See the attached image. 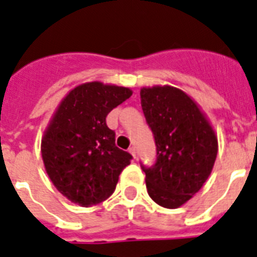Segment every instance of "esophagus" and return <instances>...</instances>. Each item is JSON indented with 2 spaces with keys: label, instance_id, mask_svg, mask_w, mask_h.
<instances>
[{
  "label": "esophagus",
  "instance_id": "34e87169",
  "mask_svg": "<svg viewBox=\"0 0 257 257\" xmlns=\"http://www.w3.org/2000/svg\"><path fill=\"white\" fill-rule=\"evenodd\" d=\"M129 153L132 154L133 157H136V154H137V150H136L135 147H131V148H129Z\"/></svg>",
  "mask_w": 257,
  "mask_h": 257
}]
</instances>
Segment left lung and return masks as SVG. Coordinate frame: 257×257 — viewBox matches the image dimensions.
<instances>
[{
  "label": "left lung",
  "mask_w": 257,
  "mask_h": 257,
  "mask_svg": "<svg viewBox=\"0 0 257 257\" xmlns=\"http://www.w3.org/2000/svg\"><path fill=\"white\" fill-rule=\"evenodd\" d=\"M144 114L154 135L157 161L144 168L149 197L165 208H178L211 174L218 137L197 101L172 85L143 87Z\"/></svg>",
  "instance_id": "obj_1"
}]
</instances>
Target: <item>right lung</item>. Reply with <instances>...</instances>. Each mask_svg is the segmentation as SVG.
Here are the masks:
<instances>
[{
	"label": "right lung",
	"mask_w": 257,
	"mask_h": 257,
	"mask_svg": "<svg viewBox=\"0 0 257 257\" xmlns=\"http://www.w3.org/2000/svg\"><path fill=\"white\" fill-rule=\"evenodd\" d=\"M132 89L101 81L76 85L54 112L41 143L47 176L62 195L81 207L105 201L132 156L118 149L105 117Z\"/></svg>",
	"instance_id": "add662e5"
}]
</instances>
